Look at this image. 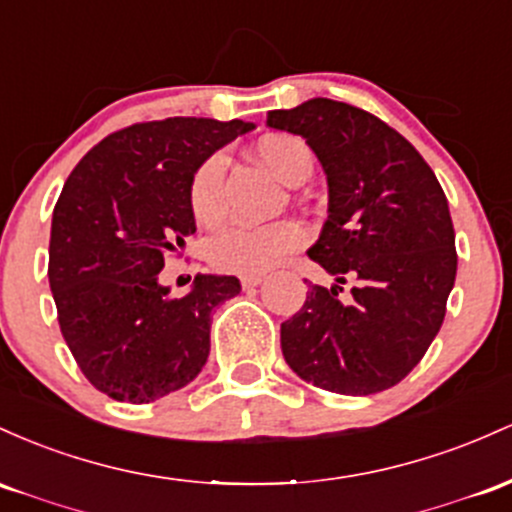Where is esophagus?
<instances>
[{"instance_id":"obj_1","label":"esophagus","mask_w":512,"mask_h":512,"mask_svg":"<svg viewBox=\"0 0 512 512\" xmlns=\"http://www.w3.org/2000/svg\"><path fill=\"white\" fill-rule=\"evenodd\" d=\"M263 275H241V287H244V290H249V287H258L263 283Z\"/></svg>"}]
</instances>
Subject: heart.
Wrapping results in <instances>:
<instances>
[{
	"instance_id": "heart-1",
	"label": "heart",
	"mask_w": 512,
	"mask_h": 512,
	"mask_svg": "<svg viewBox=\"0 0 512 512\" xmlns=\"http://www.w3.org/2000/svg\"><path fill=\"white\" fill-rule=\"evenodd\" d=\"M254 157L280 181L295 186L302 176L312 174V152L307 142L295 135L275 132L263 135L254 145ZM225 154H210L195 169L191 179V210L195 220L212 225L222 215V179H225ZM307 239L297 222L283 220L271 225H229L210 241L212 266L227 273L258 275L278 266L287 254L300 249Z\"/></svg>"
}]
</instances>
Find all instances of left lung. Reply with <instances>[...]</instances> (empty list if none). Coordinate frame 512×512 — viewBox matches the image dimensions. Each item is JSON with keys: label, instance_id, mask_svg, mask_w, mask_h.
Listing matches in <instances>:
<instances>
[{"label": "left lung", "instance_id": "obj_1", "mask_svg": "<svg viewBox=\"0 0 512 512\" xmlns=\"http://www.w3.org/2000/svg\"><path fill=\"white\" fill-rule=\"evenodd\" d=\"M266 123L302 135L329 183V217L307 256L336 285L309 283L280 324L285 363L329 392H384L421 363L445 319L457 275L445 193L416 147L363 108L309 99ZM348 277L356 287L341 301Z\"/></svg>", "mask_w": 512, "mask_h": 512}]
</instances>
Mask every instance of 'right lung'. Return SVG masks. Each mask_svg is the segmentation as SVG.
<instances>
[{
  "instance_id": "1",
  "label": "right lung",
  "mask_w": 512,
  "mask_h": 512,
  "mask_svg": "<svg viewBox=\"0 0 512 512\" xmlns=\"http://www.w3.org/2000/svg\"><path fill=\"white\" fill-rule=\"evenodd\" d=\"M249 130L254 123L212 118L135 123L103 137L65 181L50 227V290L79 370L111 399L149 404L203 370L210 314L239 295V280L195 275L188 295L171 297L159 273L195 232V169Z\"/></svg>"
}]
</instances>
